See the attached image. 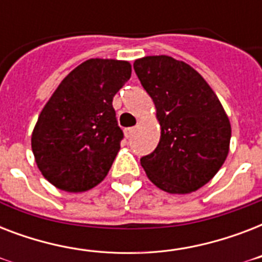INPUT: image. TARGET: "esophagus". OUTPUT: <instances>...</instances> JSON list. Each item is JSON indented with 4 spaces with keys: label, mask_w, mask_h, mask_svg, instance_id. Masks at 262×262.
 <instances>
[{
    "label": "esophagus",
    "mask_w": 262,
    "mask_h": 262,
    "mask_svg": "<svg viewBox=\"0 0 262 262\" xmlns=\"http://www.w3.org/2000/svg\"><path fill=\"white\" fill-rule=\"evenodd\" d=\"M136 132L135 127H126V129H123V135H125V137L126 139H129V137H132L133 136V133Z\"/></svg>",
    "instance_id": "esophagus-1"
}]
</instances>
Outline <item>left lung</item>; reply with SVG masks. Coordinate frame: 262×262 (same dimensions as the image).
<instances>
[{
    "instance_id": "1",
    "label": "left lung",
    "mask_w": 262,
    "mask_h": 262,
    "mask_svg": "<svg viewBox=\"0 0 262 262\" xmlns=\"http://www.w3.org/2000/svg\"><path fill=\"white\" fill-rule=\"evenodd\" d=\"M136 75L154 100L160 140L140 160L155 186L187 194L208 183L227 159L231 123L199 72L168 55L136 59Z\"/></svg>"
}]
</instances>
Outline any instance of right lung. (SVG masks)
Segmentation results:
<instances>
[{"label":"right lung","instance_id":"right-lung-1","mask_svg":"<svg viewBox=\"0 0 262 262\" xmlns=\"http://www.w3.org/2000/svg\"><path fill=\"white\" fill-rule=\"evenodd\" d=\"M130 75L127 61L87 59L47 100L31 147L39 171L57 189L81 193L106 178L123 137L113 98Z\"/></svg>","mask_w":262,"mask_h":262}]
</instances>
